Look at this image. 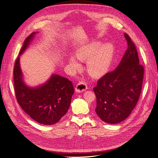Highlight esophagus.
<instances>
[{
    "mask_svg": "<svg viewBox=\"0 0 158 158\" xmlns=\"http://www.w3.org/2000/svg\"><path fill=\"white\" fill-rule=\"evenodd\" d=\"M87 89V84L84 82V81H81V82H79L77 84V85H76V86L75 88V91L77 93H81L84 92V91H85Z\"/></svg>",
    "mask_w": 158,
    "mask_h": 158,
    "instance_id": "34e87169",
    "label": "esophagus"
}]
</instances>
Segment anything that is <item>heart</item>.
Masks as SVG:
<instances>
[{"label":"heart","instance_id":"1","mask_svg":"<svg viewBox=\"0 0 158 158\" xmlns=\"http://www.w3.org/2000/svg\"><path fill=\"white\" fill-rule=\"evenodd\" d=\"M114 49L111 43L94 41L82 46L76 52V56L80 60H88L86 68L88 73L93 77H99L109 69L113 58ZM69 63L74 69L80 67L77 59L69 58Z\"/></svg>","mask_w":158,"mask_h":158}]
</instances>
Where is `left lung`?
<instances>
[{"label": "left lung", "mask_w": 158, "mask_h": 158, "mask_svg": "<svg viewBox=\"0 0 158 158\" xmlns=\"http://www.w3.org/2000/svg\"><path fill=\"white\" fill-rule=\"evenodd\" d=\"M127 49L116 69L98 81L95 112L104 122L117 124L130 115L139 99L144 67L139 64L135 45L127 33Z\"/></svg>", "instance_id": "8db88e82"}]
</instances>
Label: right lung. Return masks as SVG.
I'll return each instance as SVG.
<instances>
[{
    "label": "right lung",
    "mask_w": 158,
    "mask_h": 158,
    "mask_svg": "<svg viewBox=\"0 0 158 158\" xmlns=\"http://www.w3.org/2000/svg\"><path fill=\"white\" fill-rule=\"evenodd\" d=\"M35 33H32L25 40L14 64V91L18 103L28 115L40 124L51 125L59 122L67 113L74 90L71 81L55 74L37 87H30L23 82L20 56L29 46Z\"/></svg>",
    "instance_id": "right-lung-1"
}]
</instances>
